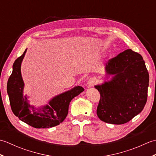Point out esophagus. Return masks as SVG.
Wrapping results in <instances>:
<instances>
[{"label":"esophagus","instance_id":"obj_1","mask_svg":"<svg viewBox=\"0 0 156 156\" xmlns=\"http://www.w3.org/2000/svg\"><path fill=\"white\" fill-rule=\"evenodd\" d=\"M96 83H97V81H96V80L94 78H90L89 80H88V82H87V85L88 87H92L94 84H96Z\"/></svg>","mask_w":156,"mask_h":156}]
</instances>
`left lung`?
I'll return each mask as SVG.
<instances>
[{"instance_id":"1","label":"left lung","mask_w":156,"mask_h":156,"mask_svg":"<svg viewBox=\"0 0 156 156\" xmlns=\"http://www.w3.org/2000/svg\"><path fill=\"white\" fill-rule=\"evenodd\" d=\"M105 72L111 80L94 86L101 94L98 117L107 123H126L146 104L149 73L145 62L140 54L127 49L109 60Z\"/></svg>"}]
</instances>
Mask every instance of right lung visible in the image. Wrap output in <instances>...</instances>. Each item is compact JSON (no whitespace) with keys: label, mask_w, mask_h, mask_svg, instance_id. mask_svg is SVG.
Returning a JSON list of instances; mask_svg holds the SVG:
<instances>
[{"label":"right lung","mask_w":156,"mask_h":156,"mask_svg":"<svg viewBox=\"0 0 156 156\" xmlns=\"http://www.w3.org/2000/svg\"><path fill=\"white\" fill-rule=\"evenodd\" d=\"M27 49L16 59L7 82V93L13 113L20 120L35 128H49L59 125L68 113L71 101L84 89L80 86L52 98L48 104L36 108L29 104L28 97L23 95L24 82L21 76V63Z\"/></svg>","instance_id":"1"}]
</instances>
